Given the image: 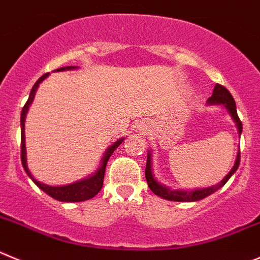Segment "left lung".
Masks as SVG:
<instances>
[{"instance_id":"8db88e82","label":"left lung","mask_w":260,"mask_h":260,"mask_svg":"<svg viewBox=\"0 0 260 260\" xmlns=\"http://www.w3.org/2000/svg\"><path fill=\"white\" fill-rule=\"evenodd\" d=\"M210 104H223L224 106L226 107V110L229 111L231 116L233 118V120L236 121L238 128V133L241 135L242 132V123H241L240 118L237 115V110H236V102L233 100L232 94L229 93V90L226 89L225 86L220 85V84H216L214 88V92H212V95L209 98ZM238 165H240V151L237 154V158H236V163L233 166V168L231 170L228 175L221 180L220 184L217 185L211 186V188H206V189H197V190L193 191H181V190H170L166 186L160 185L159 182L155 181L153 176V172H151V159L150 154H147V160H146V168H145V177H146L147 185L150 188V190L153 191L154 194L159 196V197L165 198V200L168 201H176V202H191V201H200L202 198L207 197L210 194H212L214 191H216L217 189H220L221 186L225 184L229 180V177L232 176L237 171Z\"/></svg>"}]
</instances>
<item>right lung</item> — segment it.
<instances>
[{"mask_svg": "<svg viewBox=\"0 0 260 260\" xmlns=\"http://www.w3.org/2000/svg\"><path fill=\"white\" fill-rule=\"evenodd\" d=\"M74 67H62V69H58L57 71H63V70H72ZM48 74L43 75L39 80L35 83V85L32 86V90L29 93V97H28V101L25 102V105L23 106L22 114H20V127H22V142H20V158H22V165L24 171L27 172V175L32 179V181L39 186L41 190L45 191L46 194H49L50 197H53L54 200L62 201V202H81V201H86L93 198L94 196H97L98 191L102 189V185H104V177H105V170H106V165L109 158L111 156V154L114 153L116 147L123 142V139L116 141L113 146H110L107 149V151L105 153L104 158H102V163L100 170L95 172V175H93L92 177L85 180H81V181L75 182V184H71V185H66V186H49L45 185V184H41L40 181H37L34 176L31 175V172L28 171L27 167V159H25V144H24V119L25 115H27L28 107L29 105L32 104L35 97V93H36L37 88H39V84L44 80L45 78H48Z\"/></svg>", "mask_w": 260, "mask_h": 260, "instance_id": "add662e5", "label": "right lung"}]
</instances>
